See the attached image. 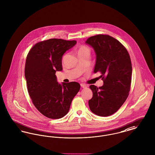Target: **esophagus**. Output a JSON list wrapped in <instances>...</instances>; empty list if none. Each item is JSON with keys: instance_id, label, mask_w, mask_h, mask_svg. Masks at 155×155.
<instances>
[{"instance_id": "1", "label": "esophagus", "mask_w": 155, "mask_h": 155, "mask_svg": "<svg viewBox=\"0 0 155 155\" xmlns=\"http://www.w3.org/2000/svg\"><path fill=\"white\" fill-rule=\"evenodd\" d=\"M81 87H82V88H86V87H87V86L86 84H84V83H82V84H81Z\"/></svg>"}]
</instances>
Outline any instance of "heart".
Segmentation results:
<instances>
[{"label": "heart", "mask_w": 155, "mask_h": 155, "mask_svg": "<svg viewBox=\"0 0 155 155\" xmlns=\"http://www.w3.org/2000/svg\"><path fill=\"white\" fill-rule=\"evenodd\" d=\"M90 53V49H89L88 47L86 46H81L79 50H78V54H81V53ZM67 54H65L63 57V59H64L66 57Z\"/></svg>", "instance_id": "1"}]
</instances>
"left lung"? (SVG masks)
<instances>
[{
	"instance_id": "8db88e82",
	"label": "left lung",
	"mask_w": 155,
	"mask_h": 155,
	"mask_svg": "<svg viewBox=\"0 0 155 155\" xmlns=\"http://www.w3.org/2000/svg\"><path fill=\"white\" fill-rule=\"evenodd\" d=\"M96 55L93 72L101 73L103 85H91L93 97L89 106L93 114L108 116L114 114L128 97L132 67L129 54L124 45L109 35H97L85 42Z\"/></svg>"
}]
</instances>
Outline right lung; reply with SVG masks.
Instances as JSON below:
<instances>
[{"instance_id": "right-lung-1", "label": "right lung", "mask_w": 155, "mask_h": 155, "mask_svg": "<svg viewBox=\"0 0 155 155\" xmlns=\"http://www.w3.org/2000/svg\"><path fill=\"white\" fill-rule=\"evenodd\" d=\"M76 41L51 39L35 45L29 52L25 76L28 91L36 108L46 117L57 119L68 113L73 99L80 90L79 83L57 81L56 71H62V59Z\"/></svg>"}]
</instances>
